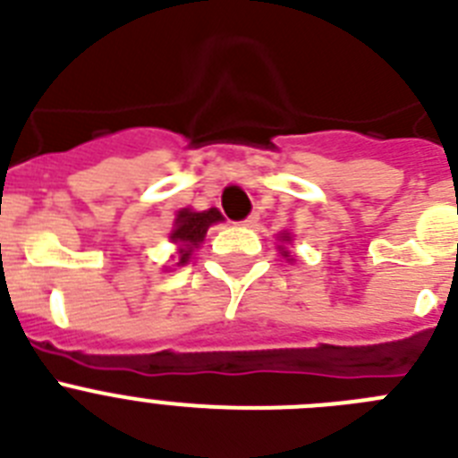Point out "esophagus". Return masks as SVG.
Masks as SVG:
<instances>
[{
	"label": "esophagus",
	"mask_w": 458,
	"mask_h": 458,
	"mask_svg": "<svg viewBox=\"0 0 458 458\" xmlns=\"http://www.w3.org/2000/svg\"><path fill=\"white\" fill-rule=\"evenodd\" d=\"M255 224H258V212H250L249 216H246V219L242 221V225H246V228H253Z\"/></svg>",
	"instance_id": "obj_1"
}]
</instances>
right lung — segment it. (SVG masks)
<instances>
[{"instance_id": "obj_1", "label": "right lung", "mask_w": 458, "mask_h": 458, "mask_svg": "<svg viewBox=\"0 0 458 458\" xmlns=\"http://www.w3.org/2000/svg\"><path fill=\"white\" fill-rule=\"evenodd\" d=\"M221 221V214L216 209H208V212H189V209H182L175 219V230L171 233L173 242L180 244V262L178 265H184L191 255V249L203 242L205 233L212 224Z\"/></svg>"}]
</instances>
